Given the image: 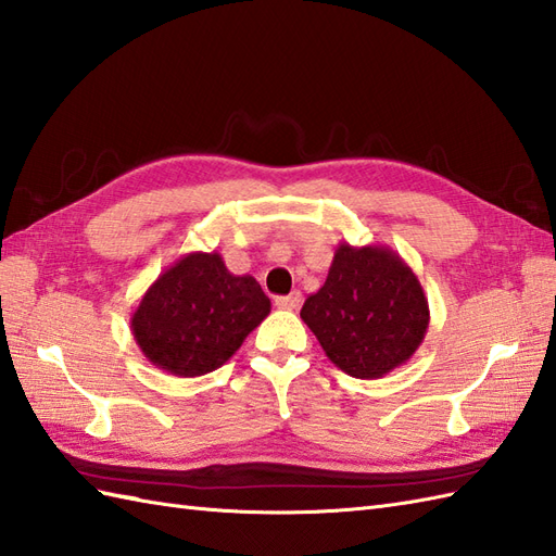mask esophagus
<instances>
[{
  "label": "esophagus",
  "mask_w": 556,
  "mask_h": 556,
  "mask_svg": "<svg viewBox=\"0 0 556 556\" xmlns=\"http://www.w3.org/2000/svg\"><path fill=\"white\" fill-rule=\"evenodd\" d=\"M301 293L299 291H293V293H289V295H279V299L275 301V305L279 307V309H295L301 305Z\"/></svg>",
  "instance_id": "esophagus-1"
}]
</instances>
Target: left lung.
<instances>
[{"mask_svg": "<svg viewBox=\"0 0 556 556\" xmlns=\"http://www.w3.org/2000/svg\"><path fill=\"white\" fill-rule=\"evenodd\" d=\"M301 319L341 371L381 379L417 353L431 313L417 275L395 251L341 241L325 287L307 295Z\"/></svg>", "mask_w": 556, "mask_h": 556, "instance_id": "obj_1", "label": "left lung"}]
</instances>
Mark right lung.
I'll use <instances>...</instances> for the list:
<instances>
[{
	"label": "right lung",
	"instance_id": "right-lung-1",
	"mask_svg": "<svg viewBox=\"0 0 556 556\" xmlns=\"http://www.w3.org/2000/svg\"><path fill=\"white\" fill-rule=\"evenodd\" d=\"M269 307L251 275H231L215 251H193L151 283L130 327L153 367L191 379L223 367Z\"/></svg>",
	"mask_w": 556,
	"mask_h": 556
}]
</instances>
